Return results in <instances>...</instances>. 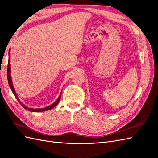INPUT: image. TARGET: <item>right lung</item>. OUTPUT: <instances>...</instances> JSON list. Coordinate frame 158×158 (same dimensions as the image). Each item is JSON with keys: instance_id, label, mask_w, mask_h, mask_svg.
Returning a JSON list of instances; mask_svg holds the SVG:
<instances>
[{"instance_id": "add662e5", "label": "right lung", "mask_w": 158, "mask_h": 158, "mask_svg": "<svg viewBox=\"0 0 158 158\" xmlns=\"http://www.w3.org/2000/svg\"><path fill=\"white\" fill-rule=\"evenodd\" d=\"M11 66H10V50H9V52H8V68H7V78H8V84H9V86H10L12 93L14 94V96L16 97V98L17 99L18 101L21 104V106L26 109H27L28 111H31V112H41V111H47V110H50L51 109H52L53 107H55V106H56V105L59 103V101H60V96H61V93L60 92L59 96L58 98V99H56V101L55 102L53 103L50 105V106H47L46 107L44 108H40V109H33V108H30V107H27L26 106H25L24 104H23L22 102H21V101L20 99H18V97L17 96V94L16 92L15 89H14V88L13 86V84H12V78H11V74H10V72H11Z\"/></svg>"}]
</instances>
